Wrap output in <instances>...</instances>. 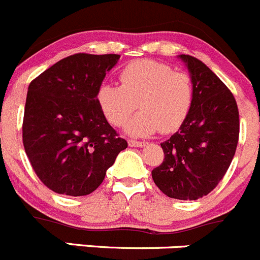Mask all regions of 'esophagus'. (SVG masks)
Instances as JSON below:
<instances>
[{"label": "esophagus", "instance_id": "obj_1", "mask_svg": "<svg viewBox=\"0 0 260 260\" xmlns=\"http://www.w3.org/2000/svg\"><path fill=\"white\" fill-rule=\"evenodd\" d=\"M146 143H144V141H138V140H129V146L131 148H143V146H145Z\"/></svg>", "mask_w": 260, "mask_h": 260}]
</instances>
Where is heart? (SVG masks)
I'll list each match as a JSON object with an SVG mask.
<instances>
[{
  "label": "heart",
  "mask_w": 260,
  "mask_h": 260,
  "mask_svg": "<svg viewBox=\"0 0 260 260\" xmlns=\"http://www.w3.org/2000/svg\"><path fill=\"white\" fill-rule=\"evenodd\" d=\"M96 101L107 121L114 126L127 122L126 131L133 136H149L160 130L173 133L186 121L193 101V86L184 72L151 59H139L120 72V84L102 83Z\"/></svg>",
  "instance_id": "heart-1"
}]
</instances>
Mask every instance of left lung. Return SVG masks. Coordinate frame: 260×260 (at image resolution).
Segmentation results:
<instances>
[{
    "label": "left lung",
    "instance_id": "left-lung-1",
    "mask_svg": "<svg viewBox=\"0 0 260 260\" xmlns=\"http://www.w3.org/2000/svg\"><path fill=\"white\" fill-rule=\"evenodd\" d=\"M193 86L191 111L179 130L160 144L164 160L151 171L154 183L171 199L199 200L225 176L235 155L239 111L233 93L206 66L178 55Z\"/></svg>",
    "mask_w": 260,
    "mask_h": 260
}]
</instances>
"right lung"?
<instances>
[{
  "instance_id": "obj_1",
  "label": "right lung",
  "mask_w": 260,
  "mask_h": 260,
  "mask_svg": "<svg viewBox=\"0 0 260 260\" xmlns=\"http://www.w3.org/2000/svg\"><path fill=\"white\" fill-rule=\"evenodd\" d=\"M119 59L117 54H74L30 83L24 148L40 181L56 193H92L127 148L96 101L97 89Z\"/></svg>"
}]
</instances>
